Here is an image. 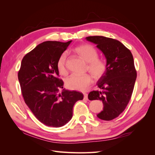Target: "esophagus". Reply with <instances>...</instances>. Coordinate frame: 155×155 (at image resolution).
Returning <instances> with one entry per match:
<instances>
[{"label": "esophagus", "mask_w": 155, "mask_h": 155, "mask_svg": "<svg viewBox=\"0 0 155 155\" xmlns=\"http://www.w3.org/2000/svg\"><path fill=\"white\" fill-rule=\"evenodd\" d=\"M83 95H84V100H88V94H87V93H84Z\"/></svg>", "instance_id": "1"}]
</instances>
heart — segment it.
Masks as SVG:
<instances>
[{
  "label": "heart",
  "mask_w": 155,
  "mask_h": 155,
  "mask_svg": "<svg viewBox=\"0 0 155 155\" xmlns=\"http://www.w3.org/2000/svg\"><path fill=\"white\" fill-rule=\"evenodd\" d=\"M74 51L80 57L88 63V70L96 79H99L104 76L107 70V64L101 59H97L98 54L92 46L85 44L78 46ZM67 54L63 52L58 59L57 67L61 73L66 72ZM92 76L89 74H72L66 79L67 87L72 90L85 91L91 85Z\"/></svg>",
  "instance_id": "obj_1"
}]
</instances>
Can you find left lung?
<instances>
[{"label": "left lung", "instance_id": "1", "mask_svg": "<svg viewBox=\"0 0 155 155\" xmlns=\"http://www.w3.org/2000/svg\"><path fill=\"white\" fill-rule=\"evenodd\" d=\"M86 39L96 45L107 61L106 72L97 82L101 91L91 92L88 100L102 101L104 109L97 116L112 120L123 112L132 96L137 79L133 55L118 40L104 36H90Z\"/></svg>", "mask_w": 155, "mask_h": 155}]
</instances>
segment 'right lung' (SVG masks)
<instances>
[{"instance_id": "add662e5", "label": "right lung", "mask_w": 155, "mask_h": 155, "mask_svg": "<svg viewBox=\"0 0 155 155\" xmlns=\"http://www.w3.org/2000/svg\"><path fill=\"white\" fill-rule=\"evenodd\" d=\"M72 41L62 43L45 41L23 58L18 79L26 104L43 124L59 127L72 118L73 107L83 99L82 93L63 89V81L58 77L59 58Z\"/></svg>"}]
</instances>
